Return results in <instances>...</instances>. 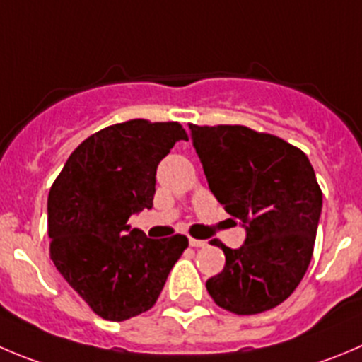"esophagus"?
Wrapping results in <instances>:
<instances>
[{
    "mask_svg": "<svg viewBox=\"0 0 362 362\" xmlns=\"http://www.w3.org/2000/svg\"><path fill=\"white\" fill-rule=\"evenodd\" d=\"M190 247H195V249H201V247H206V242H202V240L190 238Z\"/></svg>",
    "mask_w": 362,
    "mask_h": 362,
    "instance_id": "esophagus-1",
    "label": "esophagus"
}]
</instances>
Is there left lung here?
Here are the masks:
<instances>
[{
  "mask_svg": "<svg viewBox=\"0 0 362 362\" xmlns=\"http://www.w3.org/2000/svg\"><path fill=\"white\" fill-rule=\"evenodd\" d=\"M209 190L247 229L240 249L220 240L226 264L206 281L216 305L259 315L286 300L313 257L322 190L304 151L247 126L190 124Z\"/></svg>",
  "mask_w": 362,
  "mask_h": 362,
  "instance_id": "left-lung-1",
  "label": "left lung"
}]
</instances>
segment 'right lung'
<instances>
[{
    "label": "right lung",
    "instance_id": "obj_1",
    "mask_svg": "<svg viewBox=\"0 0 362 362\" xmlns=\"http://www.w3.org/2000/svg\"><path fill=\"white\" fill-rule=\"evenodd\" d=\"M177 140H188L179 122L113 124L72 151L49 190V257L110 322L149 311L188 247L183 235L151 240L127 226L133 213L153 208L158 163Z\"/></svg>",
    "mask_w": 362,
    "mask_h": 362
}]
</instances>
